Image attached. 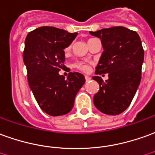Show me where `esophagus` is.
Masks as SVG:
<instances>
[{
  "mask_svg": "<svg viewBox=\"0 0 155 155\" xmlns=\"http://www.w3.org/2000/svg\"><path fill=\"white\" fill-rule=\"evenodd\" d=\"M85 81H86V82H88V81H91V77H89V76H87V75H85Z\"/></svg>",
  "mask_w": 155,
  "mask_h": 155,
  "instance_id": "34e87169",
  "label": "esophagus"
}]
</instances>
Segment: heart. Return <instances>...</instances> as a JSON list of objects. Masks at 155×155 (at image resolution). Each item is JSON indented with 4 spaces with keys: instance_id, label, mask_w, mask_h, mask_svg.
<instances>
[{
    "instance_id": "b5f03b06",
    "label": "heart",
    "mask_w": 155,
    "mask_h": 155,
    "mask_svg": "<svg viewBox=\"0 0 155 155\" xmlns=\"http://www.w3.org/2000/svg\"><path fill=\"white\" fill-rule=\"evenodd\" d=\"M70 49V46L66 48V51H69ZM73 67H74V69H76L78 70H81L82 72H88L89 70H90V65H89L88 64H86L85 62H81V61H77V62H75L73 64Z\"/></svg>"
}]
</instances>
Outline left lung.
Wrapping results in <instances>:
<instances>
[{"label":"left lung","instance_id":"8db88e82","mask_svg":"<svg viewBox=\"0 0 155 155\" xmlns=\"http://www.w3.org/2000/svg\"><path fill=\"white\" fill-rule=\"evenodd\" d=\"M99 38L104 51L92 79L100 85L94 96V105L104 114L118 115L129 107L141 81L144 51L141 39L134 31L112 27L90 32ZM108 74L104 82L98 74Z\"/></svg>","mask_w":155,"mask_h":155}]
</instances>
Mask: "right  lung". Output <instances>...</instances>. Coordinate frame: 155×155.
Segmentation results:
<instances>
[{"instance_id": "add662e5", "label": "right lung", "mask_w": 155, "mask_h": 155, "mask_svg": "<svg viewBox=\"0 0 155 155\" xmlns=\"http://www.w3.org/2000/svg\"><path fill=\"white\" fill-rule=\"evenodd\" d=\"M77 34L41 27L29 32L25 39L23 61L28 85L40 108L53 117L72 110L75 96L85 82L84 75L78 72H70L66 80L59 74L65 67L64 49Z\"/></svg>"}]
</instances>
